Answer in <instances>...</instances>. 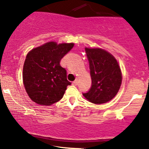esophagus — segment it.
<instances>
[{"label":"esophagus","mask_w":149,"mask_h":149,"mask_svg":"<svg viewBox=\"0 0 149 149\" xmlns=\"http://www.w3.org/2000/svg\"><path fill=\"white\" fill-rule=\"evenodd\" d=\"M78 83H79V80H78L77 79H76L74 81H72V84L75 85V86H76V85H77Z\"/></svg>","instance_id":"34e87169"}]
</instances>
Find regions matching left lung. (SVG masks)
Masks as SVG:
<instances>
[{"mask_svg": "<svg viewBox=\"0 0 149 149\" xmlns=\"http://www.w3.org/2000/svg\"><path fill=\"white\" fill-rule=\"evenodd\" d=\"M89 63L91 86L83 96L91 103L110 101L119 91L122 74L116 59L101 48H85Z\"/></svg>", "mask_w": 149, "mask_h": 149, "instance_id": "8db88e82", "label": "left lung"}]
</instances>
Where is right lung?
<instances>
[{
  "label": "right lung",
  "instance_id": "1",
  "mask_svg": "<svg viewBox=\"0 0 149 149\" xmlns=\"http://www.w3.org/2000/svg\"><path fill=\"white\" fill-rule=\"evenodd\" d=\"M73 46L74 43L48 42L28 53L23 67V82L35 103L50 106L63 98L71 82L60 62Z\"/></svg>",
  "mask_w": 149,
  "mask_h": 149
}]
</instances>
